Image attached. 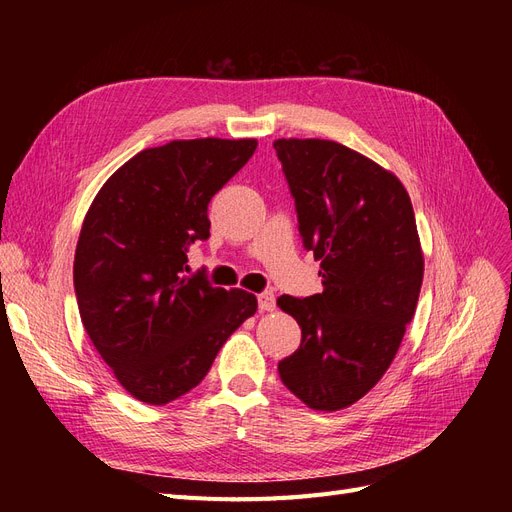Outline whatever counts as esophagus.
Returning a JSON list of instances; mask_svg holds the SVG:
<instances>
[{"label": "esophagus", "instance_id": "esophagus-1", "mask_svg": "<svg viewBox=\"0 0 512 512\" xmlns=\"http://www.w3.org/2000/svg\"><path fill=\"white\" fill-rule=\"evenodd\" d=\"M258 307H260V312H273V309H275V294L273 292H260L258 294Z\"/></svg>", "mask_w": 512, "mask_h": 512}]
</instances>
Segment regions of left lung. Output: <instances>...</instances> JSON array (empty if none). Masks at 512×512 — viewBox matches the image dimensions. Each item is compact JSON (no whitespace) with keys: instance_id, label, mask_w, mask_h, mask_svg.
<instances>
[{"instance_id":"8db88e82","label":"left lung","mask_w":512,"mask_h":512,"mask_svg":"<svg viewBox=\"0 0 512 512\" xmlns=\"http://www.w3.org/2000/svg\"><path fill=\"white\" fill-rule=\"evenodd\" d=\"M273 147L324 286L277 299L301 327V346L277 369L307 408L335 412L380 382L416 312L425 258L414 209L391 170L346 145L277 138Z\"/></svg>"}]
</instances>
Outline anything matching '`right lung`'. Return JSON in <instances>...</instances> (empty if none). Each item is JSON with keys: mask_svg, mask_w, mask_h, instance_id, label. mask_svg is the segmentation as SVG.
<instances>
[{"mask_svg": "<svg viewBox=\"0 0 512 512\" xmlns=\"http://www.w3.org/2000/svg\"><path fill=\"white\" fill-rule=\"evenodd\" d=\"M256 147V138H194L143 149L106 179L85 215L74 254L81 320L138 401L164 406L192 391L256 314L252 292L183 273L188 245L209 239V200Z\"/></svg>", "mask_w": 512, "mask_h": 512, "instance_id": "add662e5", "label": "right lung"}]
</instances>
